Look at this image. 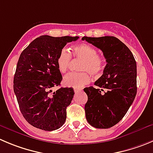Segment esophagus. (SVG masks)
<instances>
[{
	"mask_svg": "<svg viewBox=\"0 0 153 153\" xmlns=\"http://www.w3.org/2000/svg\"><path fill=\"white\" fill-rule=\"evenodd\" d=\"M82 91V89H79V88H75V89H74V91H75V93L80 92V91Z\"/></svg>",
	"mask_w": 153,
	"mask_h": 153,
	"instance_id": "34e87169",
	"label": "esophagus"
}]
</instances>
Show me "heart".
Listing matches in <instances>:
<instances>
[{"label":"heart","mask_w":153,"mask_h":153,"mask_svg":"<svg viewBox=\"0 0 153 153\" xmlns=\"http://www.w3.org/2000/svg\"><path fill=\"white\" fill-rule=\"evenodd\" d=\"M71 54L75 58L83 59L81 70L88 71L94 76L99 77L103 72L105 60L102 56L98 54L95 47L87 43H80L72 48ZM71 54L66 48H62L56 58L57 68L61 73L67 72L71 62ZM88 72H71L63 78V84L68 88H81L91 81V77Z\"/></svg>","instance_id":"heart-1"}]
</instances>
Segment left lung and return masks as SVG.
<instances>
[{
    "mask_svg": "<svg viewBox=\"0 0 153 153\" xmlns=\"http://www.w3.org/2000/svg\"><path fill=\"white\" fill-rule=\"evenodd\" d=\"M103 53L107 64L94 87L85 88L87 121L96 128H109L121 121L137 94V63L124 43L113 36L83 37Z\"/></svg>",
    "mask_w": 153,
    "mask_h": 153,
    "instance_id": "obj_1",
    "label": "left lung"
}]
</instances>
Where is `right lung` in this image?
Wrapping results in <instances>:
<instances>
[{
    "mask_svg": "<svg viewBox=\"0 0 153 153\" xmlns=\"http://www.w3.org/2000/svg\"><path fill=\"white\" fill-rule=\"evenodd\" d=\"M78 37L37 38L20 54L13 78V90L22 115L32 126L51 131L66 119V108L74 97L73 88H61L62 80L56 58L67 43Z\"/></svg>",
    "mask_w": 153,
    "mask_h": 153,
    "instance_id": "right-lung-1",
    "label": "right lung"
}]
</instances>
